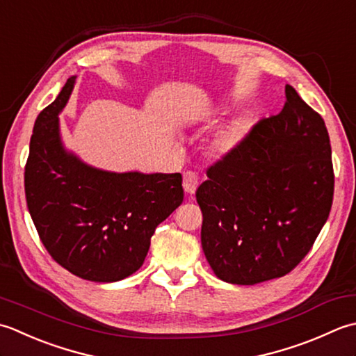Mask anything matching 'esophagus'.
Segmentation results:
<instances>
[{
	"label": "esophagus",
	"instance_id": "esophagus-1",
	"mask_svg": "<svg viewBox=\"0 0 356 356\" xmlns=\"http://www.w3.org/2000/svg\"><path fill=\"white\" fill-rule=\"evenodd\" d=\"M183 187L187 195H195L198 187V175L195 172H184L183 175Z\"/></svg>",
	"mask_w": 356,
	"mask_h": 356
}]
</instances>
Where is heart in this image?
Listing matches in <instances>:
<instances>
[{
  "instance_id": "b5f03b06",
  "label": "heart",
  "mask_w": 356,
  "mask_h": 356,
  "mask_svg": "<svg viewBox=\"0 0 356 356\" xmlns=\"http://www.w3.org/2000/svg\"><path fill=\"white\" fill-rule=\"evenodd\" d=\"M238 136H239L238 129H230V130H227V132H222L221 135L215 138L213 147L218 152H226L236 143Z\"/></svg>"
}]
</instances>
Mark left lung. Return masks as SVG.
I'll use <instances>...</instances> for the list:
<instances>
[{"label":"left lung","instance_id":"8db88e82","mask_svg":"<svg viewBox=\"0 0 356 356\" xmlns=\"http://www.w3.org/2000/svg\"><path fill=\"white\" fill-rule=\"evenodd\" d=\"M197 191L201 245L220 280L252 286L284 277L329 218L333 168L324 120L292 86L277 117L207 170Z\"/></svg>","mask_w":356,"mask_h":356}]
</instances>
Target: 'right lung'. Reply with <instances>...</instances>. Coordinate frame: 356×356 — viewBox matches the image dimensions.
Returning a JSON list of instances; mask_svg holds the SVG:
<instances>
[{
  "label": "right lung",
  "mask_w": 356,
  "mask_h": 356,
  "mask_svg": "<svg viewBox=\"0 0 356 356\" xmlns=\"http://www.w3.org/2000/svg\"><path fill=\"white\" fill-rule=\"evenodd\" d=\"M70 76L35 121L24 172L27 207L58 264L95 282L127 278L143 266L150 238L184 198L181 173L111 172L64 147L60 118Z\"/></svg>",
  "instance_id": "right-lung-1"
}]
</instances>
